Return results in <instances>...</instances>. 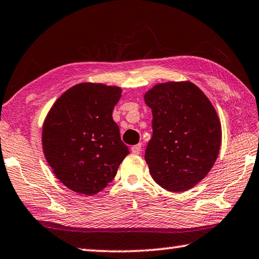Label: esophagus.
I'll use <instances>...</instances> for the list:
<instances>
[{
	"instance_id": "1",
	"label": "esophagus",
	"mask_w": 259,
	"mask_h": 259,
	"mask_svg": "<svg viewBox=\"0 0 259 259\" xmlns=\"http://www.w3.org/2000/svg\"><path fill=\"white\" fill-rule=\"evenodd\" d=\"M131 151H133L134 154H139L142 152V144H136L131 147Z\"/></svg>"
}]
</instances>
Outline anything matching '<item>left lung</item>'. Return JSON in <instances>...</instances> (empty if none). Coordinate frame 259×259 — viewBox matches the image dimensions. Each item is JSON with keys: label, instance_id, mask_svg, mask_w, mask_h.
<instances>
[{"label": "left lung", "instance_id": "obj_1", "mask_svg": "<svg viewBox=\"0 0 259 259\" xmlns=\"http://www.w3.org/2000/svg\"><path fill=\"white\" fill-rule=\"evenodd\" d=\"M144 99L153 116L145 150L152 178L168 191L195 187L219 154L221 124L214 107L190 81L158 84Z\"/></svg>", "mask_w": 259, "mask_h": 259}]
</instances>
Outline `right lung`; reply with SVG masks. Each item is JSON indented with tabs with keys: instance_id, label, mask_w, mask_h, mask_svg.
Returning <instances> with one entry per match:
<instances>
[{
	"instance_id": "right-lung-1",
	"label": "right lung",
	"mask_w": 259,
	"mask_h": 259,
	"mask_svg": "<svg viewBox=\"0 0 259 259\" xmlns=\"http://www.w3.org/2000/svg\"><path fill=\"white\" fill-rule=\"evenodd\" d=\"M121 92L116 86L81 83L65 91L49 110L42 128L45 157L72 191L89 196L101 191L129 154L113 120Z\"/></svg>"
}]
</instances>
